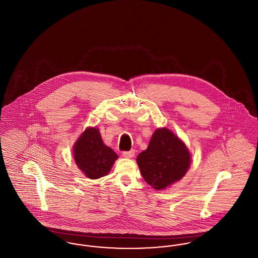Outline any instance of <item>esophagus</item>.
<instances>
[{
	"mask_svg": "<svg viewBox=\"0 0 258 258\" xmlns=\"http://www.w3.org/2000/svg\"><path fill=\"white\" fill-rule=\"evenodd\" d=\"M135 150H131V151H127V152H123V158H126V159H132L135 157Z\"/></svg>",
	"mask_w": 258,
	"mask_h": 258,
	"instance_id": "34e87169",
	"label": "esophagus"
}]
</instances>
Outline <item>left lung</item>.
Wrapping results in <instances>:
<instances>
[{"mask_svg": "<svg viewBox=\"0 0 258 258\" xmlns=\"http://www.w3.org/2000/svg\"><path fill=\"white\" fill-rule=\"evenodd\" d=\"M136 161L144 180L160 190L184 177L190 165V154L177 135L162 127L154 133L147 149Z\"/></svg>", "mask_w": 258, "mask_h": 258, "instance_id": "8db88e82", "label": "left lung"}]
</instances>
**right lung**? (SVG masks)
<instances>
[{
  "label": "right lung",
  "instance_id": "obj_1",
  "mask_svg": "<svg viewBox=\"0 0 258 258\" xmlns=\"http://www.w3.org/2000/svg\"><path fill=\"white\" fill-rule=\"evenodd\" d=\"M74 158L86 177L98 179L109 173L118 155L103 144L98 128L88 127L74 143Z\"/></svg>",
  "mask_w": 258,
  "mask_h": 258
}]
</instances>
